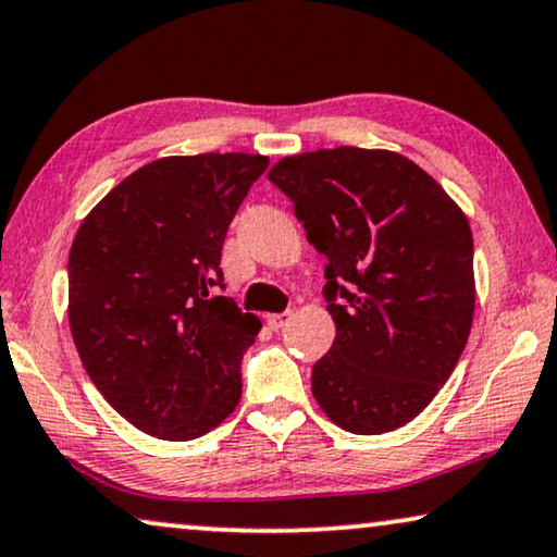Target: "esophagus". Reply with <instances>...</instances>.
I'll return each mask as SVG.
<instances>
[{
	"mask_svg": "<svg viewBox=\"0 0 557 557\" xmlns=\"http://www.w3.org/2000/svg\"><path fill=\"white\" fill-rule=\"evenodd\" d=\"M290 318H293V313H272L270 318H267V323H270L272 331H280L287 321H290Z\"/></svg>",
	"mask_w": 557,
	"mask_h": 557,
	"instance_id": "obj_1",
	"label": "esophagus"
}]
</instances>
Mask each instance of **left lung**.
I'll use <instances>...</instances> for the list:
<instances>
[{
	"instance_id": "8db88e82",
	"label": "left lung",
	"mask_w": 557,
	"mask_h": 557,
	"mask_svg": "<svg viewBox=\"0 0 557 557\" xmlns=\"http://www.w3.org/2000/svg\"><path fill=\"white\" fill-rule=\"evenodd\" d=\"M267 177L325 257L336 338L313 367L318 407L356 435L407 425L448 382L469 341V219L433 175L392 150L287 154Z\"/></svg>"
}]
</instances>
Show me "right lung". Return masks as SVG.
Returning <instances> with one entry per match:
<instances>
[{
	"mask_svg": "<svg viewBox=\"0 0 557 557\" xmlns=\"http://www.w3.org/2000/svg\"><path fill=\"white\" fill-rule=\"evenodd\" d=\"M267 165L249 152L152 160L73 239V344L103 399L154 438H201L239 405V361L262 321L211 287L226 228Z\"/></svg>",
	"mask_w": 557,
	"mask_h": 557,
	"instance_id": "right-lung-1",
	"label": "right lung"
}]
</instances>
